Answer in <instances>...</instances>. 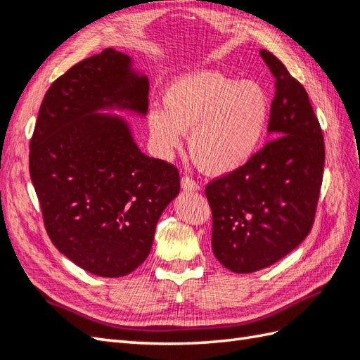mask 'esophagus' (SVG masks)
<instances>
[{
    "label": "esophagus",
    "instance_id": "obj_1",
    "mask_svg": "<svg viewBox=\"0 0 360 360\" xmlns=\"http://www.w3.org/2000/svg\"><path fill=\"white\" fill-rule=\"evenodd\" d=\"M181 188L186 190V192H196V190H200V184L192 178H188V176H184L181 179Z\"/></svg>",
    "mask_w": 360,
    "mask_h": 360
}]
</instances>
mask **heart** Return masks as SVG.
Here are the masks:
<instances>
[{"label":"heart","instance_id":"1","mask_svg":"<svg viewBox=\"0 0 360 360\" xmlns=\"http://www.w3.org/2000/svg\"><path fill=\"white\" fill-rule=\"evenodd\" d=\"M165 105H151L148 129L160 158H172L190 131L188 150L204 172L226 174L255 156L271 119V98L255 80L218 71L182 74L167 86Z\"/></svg>","mask_w":360,"mask_h":360}]
</instances>
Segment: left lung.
Returning a JSON list of instances; mask_svg holds the SVG:
<instances>
[{
  "mask_svg": "<svg viewBox=\"0 0 360 360\" xmlns=\"http://www.w3.org/2000/svg\"><path fill=\"white\" fill-rule=\"evenodd\" d=\"M259 56L275 79L267 125L274 139L205 188L213 254L236 274L264 269L307 238L325 165L323 134L307 91L271 52Z\"/></svg>",
  "mask_w": 360,
  "mask_h": 360,
  "instance_id": "obj_1",
  "label": "left lung"
}]
</instances>
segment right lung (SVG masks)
<instances>
[{
	"label": "right lung",
	"mask_w": 360,
	"mask_h": 360,
	"mask_svg": "<svg viewBox=\"0 0 360 360\" xmlns=\"http://www.w3.org/2000/svg\"><path fill=\"white\" fill-rule=\"evenodd\" d=\"M120 111L145 117L148 77L112 48L74 65L46 93L29 172L51 241L82 269L124 277L147 259L179 173L143 155Z\"/></svg>",
	"instance_id": "obj_1"
}]
</instances>
